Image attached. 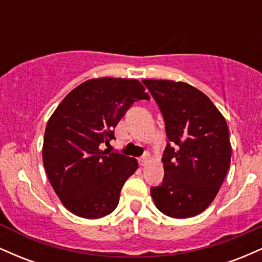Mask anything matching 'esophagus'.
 <instances>
[{"mask_svg": "<svg viewBox=\"0 0 262 262\" xmlns=\"http://www.w3.org/2000/svg\"><path fill=\"white\" fill-rule=\"evenodd\" d=\"M148 160H149V155L148 154H144L139 159V165H140V166H145L146 162H148Z\"/></svg>", "mask_w": 262, "mask_h": 262, "instance_id": "obj_1", "label": "esophagus"}]
</instances>
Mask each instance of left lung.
<instances>
[{
	"mask_svg": "<svg viewBox=\"0 0 262 262\" xmlns=\"http://www.w3.org/2000/svg\"><path fill=\"white\" fill-rule=\"evenodd\" d=\"M164 117L167 143L162 183L150 188L155 206L172 218L202 213L217 196L231 159L227 122L193 86L143 80Z\"/></svg>",
	"mask_w": 262,
	"mask_h": 262,
	"instance_id": "8db88e82",
	"label": "left lung"
}]
</instances>
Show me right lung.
<instances>
[{
	"mask_svg": "<svg viewBox=\"0 0 262 262\" xmlns=\"http://www.w3.org/2000/svg\"><path fill=\"white\" fill-rule=\"evenodd\" d=\"M150 100L138 80H89L61 101L45 128L43 162L48 179L75 215L97 219L112 213L138 161L102 150L134 102Z\"/></svg>",
	"mask_w": 262,
	"mask_h": 262,
	"instance_id": "obj_1",
	"label": "right lung"
}]
</instances>
